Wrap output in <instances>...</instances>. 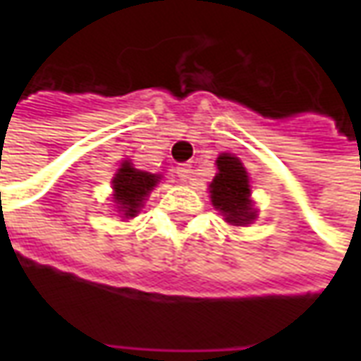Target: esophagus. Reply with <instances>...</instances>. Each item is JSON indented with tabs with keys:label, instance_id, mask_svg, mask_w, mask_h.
Segmentation results:
<instances>
[{
	"label": "esophagus",
	"instance_id": "34e87169",
	"mask_svg": "<svg viewBox=\"0 0 361 361\" xmlns=\"http://www.w3.org/2000/svg\"><path fill=\"white\" fill-rule=\"evenodd\" d=\"M176 173H178V178H180L181 181H189V180H191V166H189V164L178 166Z\"/></svg>",
	"mask_w": 361,
	"mask_h": 361
}]
</instances>
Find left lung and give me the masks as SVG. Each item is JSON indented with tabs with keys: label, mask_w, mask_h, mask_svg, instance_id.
Here are the masks:
<instances>
[{
	"label": "left lung",
	"mask_w": 361,
	"mask_h": 361,
	"mask_svg": "<svg viewBox=\"0 0 361 361\" xmlns=\"http://www.w3.org/2000/svg\"><path fill=\"white\" fill-rule=\"evenodd\" d=\"M219 173L211 183L212 204L222 211L230 224L243 226L255 219L250 201V180L242 162L232 154H222L216 160Z\"/></svg>",
	"instance_id": "1"
}]
</instances>
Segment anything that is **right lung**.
<instances>
[{
    "label": "right lung",
    "instance_id": "obj_1",
    "mask_svg": "<svg viewBox=\"0 0 361 361\" xmlns=\"http://www.w3.org/2000/svg\"><path fill=\"white\" fill-rule=\"evenodd\" d=\"M158 176L135 170L129 162H123L114 178V199L126 216H135L142 204V199L157 185Z\"/></svg>",
    "mask_w": 361,
    "mask_h": 361
}]
</instances>
